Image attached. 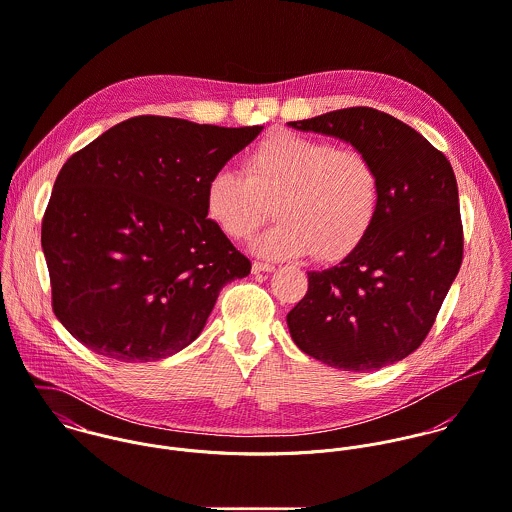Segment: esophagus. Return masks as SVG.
I'll return each instance as SVG.
<instances>
[{"instance_id": "34e87169", "label": "esophagus", "mask_w": 512, "mask_h": 512, "mask_svg": "<svg viewBox=\"0 0 512 512\" xmlns=\"http://www.w3.org/2000/svg\"><path fill=\"white\" fill-rule=\"evenodd\" d=\"M251 269H253V273H271V271H275V265H269V263H259V261H255Z\"/></svg>"}]
</instances>
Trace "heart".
<instances>
[{
	"label": "heart",
	"mask_w": 512,
	"mask_h": 512,
	"mask_svg": "<svg viewBox=\"0 0 512 512\" xmlns=\"http://www.w3.org/2000/svg\"><path fill=\"white\" fill-rule=\"evenodd\" d=\"M380 174L360 150L279 132L245 158V174L217 168L205 184V209L229 239H247L275 204L279 219L253 241L269 259L314 251L334 261L360 245L380 209Z\"/></svg>",
	"instance_id": "b5f03b06"
}]
</instances>
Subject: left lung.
Returning a JSON list of instances; mask_svg holds the SVG:
<instances>
[{
  "mask_svg": "<svg viewBox=\"0 0 512 512\" xmlns=\"http://www.w3.org/2000/svg\"><path fill=\"white\" fill-rule=\"evenodd\" d=\"M350 142L380 174V209L338 265L308 273L287 314L295 344L326 366L372 372L421 346L463 261L453 168L402 120L368 106L289 122Z\"/></svg>",
  "mask_w": 512,
  "mask_h": 512,
  "instance_id": "8db88e82",
  "label": "left lung"
}]
</instances>
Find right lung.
I'll return each mask as SVG.
<instances>
[{"instance_id": "right-lung-1", "label": "right lung", "mask_w": 512, "mask_h": 512, "mask_svg": "<svg viewBox=\"0 0 512 512\" xmlns=\"http://www.w3.org/2000/svg\"><path fill=\"white\" fill-rule=\"evenodd\" d=\"M263 126L142 114L61 168L41 223L61 324L93 352L154 362L192 344L251 261L207 219L205 184Z\"/></svg>"}]
</instances>
